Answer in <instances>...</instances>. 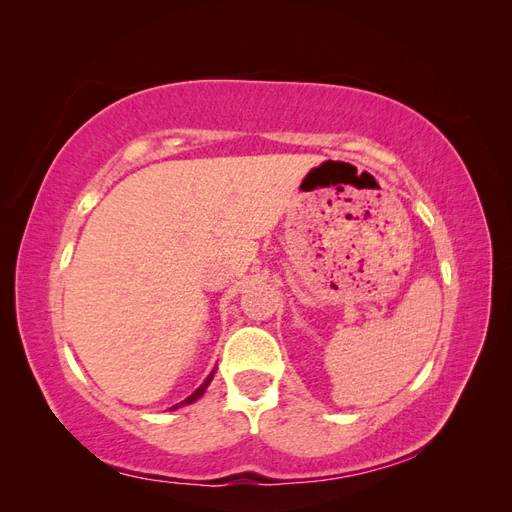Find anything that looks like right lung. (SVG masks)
I'll use <instances>...</instances> for the list:
<instances>
[{"mask_svg": "<svg viewBox=\"0 0 512 512\" xmlns=\"http://www.w3.org/2000/svg\"><path fill=\"white\" fill-rule=\"evenodd\" d=\"M213 376H215V369L211 371V374H209V376L205 378V382H203V384H200V386H198V389H196V391H194V393H192L190 397H185L183 401H179V404H175V406H173V408H170V410H177V408H183V406H190V404H194V401H196V399H200V397H203V395H205V391H207V386H209V384H211V380H213Z\"/></svg>", "mask_w": 512, "mask_h": 512, "instance_id": "right-lung-1", "label": "right lung"}]
</instances>
